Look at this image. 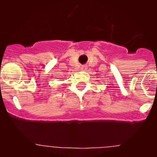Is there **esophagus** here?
Returning a JSON list of instances; mask_svg holds the SVG:
<instances>
[{
  "label": "esophagus",
  "instance_id": "1",
  "mask_svg": "<svg viewBox=\"0 0 157 157\" xmlns=\"http://www.w3.org/2000/svg\"><path fill=\"white\" fill-rule=\"evenodd\" d=\"M82 71L86 70V66H82Z\"/></svg>",
  "mask_w": 157,
  "mask_h": 157
}]
</instances>
